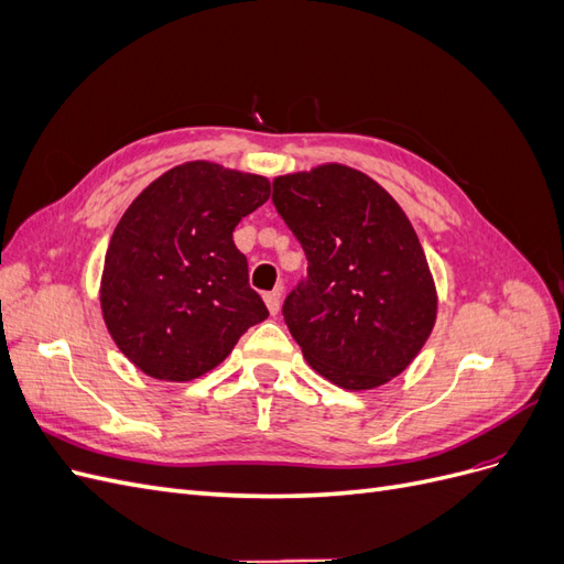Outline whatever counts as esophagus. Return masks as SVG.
Returning <instances> with one entry per match:
<instances>
[{
  "instance_id": "obj_1",
  "label": "esophagus",
  "mask_w": 564,
  "mask_h": 564,
  "mask_svg": "<svg viewBox=\"0 0 564 564\" xmlns=\"http://www.w3.org/2000/svg\"><path fill=\"white\" fill-rule=\"evenodd\" d=\"M265 305H268V311H270V315H278L280 313V299H282V286H275L272 289V292H268L265 296Z\"/></svg>"
}]
</instances>
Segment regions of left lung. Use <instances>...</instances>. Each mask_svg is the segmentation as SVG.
I'll use <instances>...</instances> for the list:
<instances>
[{"label":"left lung","mask_w":564,"mask_h":564,"mask_svg":"<svg viewBox=\"0 0 564 564\" xmlns=\"http://www.w3.org/2000/svg\"><path fill=\"white\" fill-rule=\"evenodd\" d=\"M272 204L308 272L282 315L308 365L348 390L398 377L435 324V284L419 237L379 183L344 164L272 181Z\"/></svg>","instance_id":"8db88e82"}]
</instances>
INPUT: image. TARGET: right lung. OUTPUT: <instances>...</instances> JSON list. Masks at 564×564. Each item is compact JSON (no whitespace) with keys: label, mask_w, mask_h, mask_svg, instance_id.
I'll use <instances>...</instances> for the list:
<instances>
[{"label":"right lung","mask_w":564,"mask_h":564,"mask_svg":"<svg viewBox=\"0 0 564 564\" xmlns=\"http://www.w3.org/2000/svg\"><path fill=\"white\" fill-rule=\"evenodd\" d=\"M270 197L263 176L187 162L131 202L106 253L110 336L152 379L191 381L268 317L232 230Z\"/></svg>","instance_id":"right-lung-1"}]
</instances>
